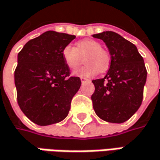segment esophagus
<instances>
[{
	"label": "esophagus",
	"instance_id": "obj_1",
	"mask_svg": "<svg viewBox=\"0 0 160 160\" xmlns=\"http://www.w3.org/2000/svg\"><path fill=\"white\" fill-rule=\"evenodd\" d=\"M80 80H81V83H85V82H87V81H89V79L84 78V77H81V78H80Z\"/></svg>",
	"mask_w": 160,
	"mask_h": 160
}]
</instances>
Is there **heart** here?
<instances>
[{
  "mask_svg": "<svg viewBox=\"0 0 160 160\" xmlns=\"http://www.w3.org/2000/svg\"><path fill=\"white\" fill-rule=\"evenodd\" d=\"M61 55L65 64L71 69H77L83 62L87 63L83 68L75 71L74 74L80 77H93L101 71H106L110 64V55L101 44L92 39L81 40L76 43V48L67 45L63 48Z\"/></svg>",
  "mask_w": 160,
  "mask_h": 160,
  "instance_id": "b5f03b06",
  "label": "heart"
}]
</instances>
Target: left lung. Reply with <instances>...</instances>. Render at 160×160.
<instances>
[{
  "label": "left lung",
  "instance_id": "left-lung-1",
  "mask_svg": "<svg viewBox=\"0 0 160 160\" xmlns=\"http://www.w3.org/2000/svg\"><path fill=\"white\" fill-rule=\"evenodd\" d=\"M102 40L111 57L109 70L103 79L92 80L91 96L97 116L110 123H123L141 105L147 70L137 47L114 32L92 35Z\"/></svg>",
  "mask_w": 160,
  "mask_h": 160
}]
</instances>
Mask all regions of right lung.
<instances>
[{
  "instance_id": "1",
  "label": "right lung",
  "mask_w": 160,
  "mask_h": 160,
  "mask_svg": "<svg viewBox=\"0 0 160 160\" xmlns=\"http://www.w3.org/2000/svg\"><path fill=\"white\" fill-rule=\"evenodd\" d=\"M75 35L48 31L29 41L18 54L14 72L17 100L25 116L37 125L58 123L68 116L79 77H70L63 48Z\"/></svg>"
}]
</instances>
